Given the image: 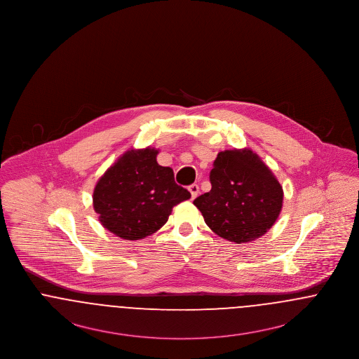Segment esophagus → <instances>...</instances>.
Listing matches in <instances>:
<instances>
[{
	"mask_svg": "<svg viewBox=\"0 0 359 359\" xmlns=\"http://www.w3.org/2000/svg\"><path fill=\"white\" fill-rule=\"evenodd\" d=\"M188 189H189V192H191V198L195 199V198L198 196V194H199V186H198V184H192V186L188 187Z\"/></svg>",
	"mask_w": 359,
	"mask_h": 359,
	"instance_id": "obj_1",
	"label": "esophagus"
}]
</instances>
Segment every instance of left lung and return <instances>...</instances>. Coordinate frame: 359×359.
I'll return each instance as SVG.
<instances>
[{"instance_id":"8db88e82","label":"left lung","mask_w":359,"mask_h":359,"mask_svg":"<svg viewBox=\"0 0 359 359\" xmlns=\"http://www.w3.org/2000/svg\"><path fill=\"white\" fill-rule=\"evenodd\" d=\"M211 189L194 201L217 236L243 243L262 237L277 221L284 192L273 172L249 148L219 152Z\"/></svg>"}]
</instances>
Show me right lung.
Listing matches in <instances>:
<instances>
[{"label": "right lung", "instance_id": "right-lung-1", "mask_svg": "<svg viewBox=\"0 0 359 359\" xmlns=\"http://www.w3.org/2000/svg\"><path fill=\"white\" fill-rule=\"evenodd\" d=\"M156 148L130 149L100 177L93 205L103 227L122 239H141L168 221L172 208L191 198L175 183L173 171L161 167Z\"/></svg>", "mask_w": 359, "mask_h": 359}]
</instances>
